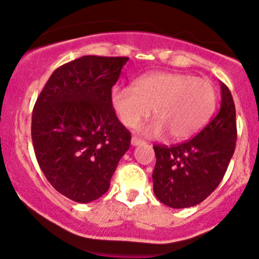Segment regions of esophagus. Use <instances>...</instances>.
I'll return each mask as SVG.
<instances>
[{"label": "esophagus", "mask_w": 259, "mask_h": 259, "mask_svg": "<svg viewBox=\"0 0 259 259\" xmlns=\"http://www.w3.org/2000/svg\"><path fill=\"white\" fill-rule=\"evenodd\" d=\"M131 143H132V146H137V145H141V143H143V141L141 140V138L136 137V136H133L132 140H131Z\"/></svg>", "instance_id": "1"}]
</instances>
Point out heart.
<instances>
[{"instance_id":"1","label":"heart","mask_w":259,"mask_h":259,"mask_svg":"<svg viewBox=\"0 0 259 259\" xmlns=\"http://www.w3.org/2000/svg\"><path fill=\"white\" fill-rule=\"evenodd\" d=\"M111 103L119 121L133 128L151 113L155 119L142 132L150 137L168 133L174 141L193 137L211 118L217 106V91L208 79L181 73H151L133 81L132 87H117Z\"/></svg>"}]
</instances>
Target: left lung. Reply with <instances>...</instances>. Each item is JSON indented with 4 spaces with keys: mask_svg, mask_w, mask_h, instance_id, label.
Wrapping results in <instances>:
<instances>
[{
    "mask_svg": "<svg viewBox=\"0 0 259 259\" xmlns=\"http://www.w3.org/2000/svg\"><path fill=\"white\" fill-rule=\"evenodd\" d=\"M220 92L219 112L195 137L170 147L153 146V193L170 208L198 205L224 178L234 153L237 122L233 97L224 83H220Z\"/></svg>",
    "mask_w": 259,
    "mask_h": 259,
    "instance_id": "1",
    "label": "left lung"
}]
</instances>
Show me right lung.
I'll use <instances>...</instances> for the list:
<instances>
[{
	"mask_svg": "<svg viewBox=\"0 0 259 259\" xmlns=\"http://www.w3.org/2000/svg\"><path fill=\"white\" fill-rule=\"evenodd\" d=\"M126 56L87 55L59 66L37 97L31 137L40 168L56 191L76 203L107 193L131 145L111 103Z\"/></svg>",
	"mask_w": 259,
	"mask_h": 259,
	"instance_id": "right-lung-1",
	"label": "right lung"
}]
</instances>
